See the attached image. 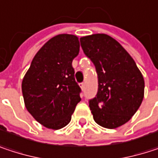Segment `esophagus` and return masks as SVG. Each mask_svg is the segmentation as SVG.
I'll use <instances>...</instances> for the list:
<instances>
[{"mask_svg": "<svg viewBox=\"0 0 158 158\" xmlns=\"http://www.w3.org/2000/svg\"><path fill=\"white\" fill-rule=\"evenodd\" d=\"M79 86H80V88H81L82 89H84V88H85V83H83V82H82V83H80V84H79Z\"/></svg>", "mask_w": 158, "mask_h": 158, "instance_id": "obj_1", "label": "esophagus"}]
</instances>
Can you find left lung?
I'll return each mask as SVG.
<instances>
[{"mask_svg":"<svg viewBox=\"0 0 158 158\" xmlns=\"http://www.w3.org/2000/svg\"><path fill=\"white\" fill-rule=\"evenodd\" d=\"M80 45L98 74L97 95L89 102L93 119L104 128H117L127 123L142 103V73L128 52L108 35L83 36Z\"/></svg>","mask_w":158,"mask_h":158,"instance_id":"obj_1","label":"left lung"}]
</instances>
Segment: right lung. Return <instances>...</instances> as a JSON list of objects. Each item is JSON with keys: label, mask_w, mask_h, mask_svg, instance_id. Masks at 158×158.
Masks as SVG:
<instances>
[{"label": "right lung", "mask_w": 158, "mask_h": 158, "mask_svg": "<svg viewBox=\"0 0 158 158\" xmlns=\"http://www.w3.org/2000/svg\"><path fill=\"white\" fill-rule=\"evenodd\" d=\"M79 52L78 36L57 35L39 49L23 79L25 107L47 128L58 130L69 124L81 100L72 67Z\"/></svg>", "instance_id": "add662e5"}]
</instances>
